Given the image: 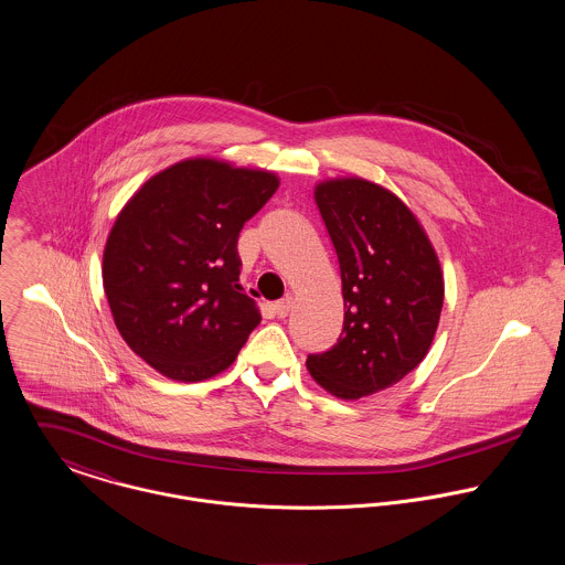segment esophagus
Instances as JSON below:
<instances>
[{
  "instance_id": "esophagus-1",
  "label": "esophagus",
  "mask_w": 565,
  "mask_h": 565,
  "mask_svg": "<svg viewBox=\"0 0 565 565\" xmlns=\"http://www.w3.org/2000/svg\"><path fill=\"white\" fill-rule=\"evenodd\" d=\"M292 305H295V301H292V297H286V299H281V301H277L275 303V313H277V318H286L290 311H292Z\"/></svg>"
}]
</instances>
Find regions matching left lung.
Wrapping results in <instances>:
<instances>
[{"label":"left lung","mask_w":565,"mask_h":565,"mask_svg":"<svg viewBox=\"0 0 565 565\" xmlns=\"http://www.w3.org/2000/svg\"><path fill=\"white\" fill-rule=\"evenodd\" d=\"M313 200L340 260L344 329L331 350L307 356V370L331 395L359 399L399 383L428 354L443 270L419 218L390 189L331 178Z\"/></svg>","instance_id":"8db88e82"}]
</instances>
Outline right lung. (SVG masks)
<instances>
[{"mask_svg":"<svg viewBox=\"0 0 565 565\" xmlns=\"http://www.w3.org/2000/svg\"><path fill=\"white\" fill-rule=\"evenodd\" d=\"M279 178L211 157L148 178L114 221L103 288L135 354L166 379L200 383L227 370L260 309L238 284V234Z\"/></svg>","mask_w":565,"mask_h":565,"instance_id":"add662e5","label":"right lung"}]
</instances>
